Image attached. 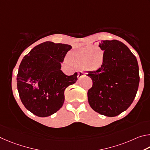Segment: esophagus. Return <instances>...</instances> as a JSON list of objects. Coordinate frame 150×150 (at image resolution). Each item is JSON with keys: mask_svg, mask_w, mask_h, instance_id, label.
I'll return each mask as SVG.
<instances>
[{"mask_svg": "<svg viewBox=\"0 0 150 150\" xmlns=\"http://www.w3.org/2000/svg\"><path fill=\"white\" fill-rule=\"evenodd\" d=\"M84 75H85V74L83 73V72H78V79H80V78H82V77H83Z\"/></svg>", "mask_w": 150, "mask_h": 150, "instance_id": "1", "label": "esophagus"}]
</instances>
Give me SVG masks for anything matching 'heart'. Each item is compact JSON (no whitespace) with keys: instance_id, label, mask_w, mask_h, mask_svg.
I'll list each match as a JSON object with an SVG mask.
<instances>
[{"instance_id":"heart-1","label":"heart","mask_w":150,"mask_h":150,"mask_svg":"<svg viewBox=\"0 0 150 150\" xmlns=\"http://www.w3.org/2000/svg\"><path fill=\"white\" fill-rule=\"evenodd\" d=\"M69 60L77 67L83 66L87 70H97L103 65L104 52L100 49L93 52L91 47H85L71 54Z\"/></svg>"}]
</instances>
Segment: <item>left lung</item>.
Here are the masks:
<instances>
[{
	"label": "left lung",
	"mask_w": 150,
	"mask_h": 150,
	"mask_svg": "<svg viewBox=\"0 0 150 150\" xmlns=\"http://www.w3.org/2000/svg\"><path fill=\"white\" fill-rule=\"evenodd\" d=\"M104 61L99 69L88 71L93 85L88 102L96 112L115 117L127 110L137 93L140 76L137 59L128 47L117 40L101 41Z\"/></svg>",
	"instance_id": "left-lung-1"
}]
</instances>
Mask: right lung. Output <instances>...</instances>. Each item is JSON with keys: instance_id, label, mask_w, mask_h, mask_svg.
<instances>
[{"instance_id": "obj_1", "label": "right lung", "mask_w": 150, "mask_h": 150, "mask_svg": "<svg viewBox=\"0 0 150 150\" xmlns=\"http://www.w3.org/2000/svg\"><path fill=\"white\" fill-rule=\"evenodd\" d=\"M67 44L45 41L35 46L21 62L17 88L21 101L28 111L39 117L51 116L64 101V90L78 80V73L67 76L60 70Z\"/></svg>"}]
</instances>
